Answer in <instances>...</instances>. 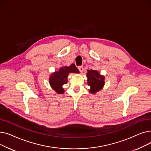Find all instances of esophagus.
<instances>
[{"mask_svg": "<svg viewBox=\"0 0 151 151\" xmlns=\"http://www.w3.org/2000/svg\"><path fill=\"white\" fill-rule=\"evenodd\" d=\"M78 70H80V72L81 73H82L83 72V66H79L78 67Z\"/></svg>", "mask_w": 151, "mask_h": 151, "instance_id": "1", "label": "esophagus"}]
</instances>
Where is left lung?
<instances>
[{"label":"left lung","mask_w":151,"mask_h":151,"mask_svg":"<svg viewBox=\"0 0 151 151\" xmlns=\"http://www.w3.org/2000/svg\"><path fill=\"white\" fill-rule=\"evenodd\" d=\"M88 84L91 87L89 92L96 93L101 90L105 84V76L101 75L97 70H88Z\"/></svg>","instance_id":"left-lung-1"}]
</instances>
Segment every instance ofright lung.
<instances>
[{
	"instance_id": "add662e5",
	"label": "right lung",
	"mask_w": 151,
	"mask_h": 151,
	"mask_svg": "<svg viewBox=\"0 0 151 151\" xmlns=\"http://www.w3.org/2000/svg\"><path fill=\"white\" fill-rule=\"evenodd\" d=\"M70 73H79L78 69L74 63L70 66L62 67L59 71L52 73L49 78V83L51 88L58 94L64 93V89L62 86L67 83V77Z\"/></svg>"
}]
</instances>
